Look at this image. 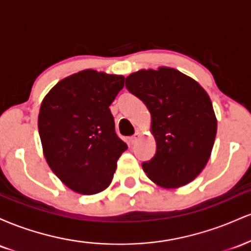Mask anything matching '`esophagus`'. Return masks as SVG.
<instances>
[{
  "label": "esophagus",
  "instance_id": "1",
  "mask_svg": "<svg viewBox=\"0 0 251 251\" xmlns=\"http://www.w3.org/2000/svg\"><path fill=\"white\" fill-rule=\"evenodd\" d=\"M139 137H140L139 133H135L134 135H132V137L129 138V143H131V144H135V143L138 142V139H139Z\"/></svg>",
  "mask_w": 251,
  "mask_h": 251
}]
</instances>
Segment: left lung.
I'll list each match as a JSON object with an SVG mask.
<instances>
[{
    "mask_svg": "<svg viewBox=\"0 0 251 251\" xmlns=\"http://www.w3.org/2000/svg\"><path fill=\"white\" fill-rule=\"evenodd\" d=\"M126 87L151 113L157 151L143 163L145 174L164 189L189 184L209 162L217 133L209 94L192 77L164 66L129 74Z\"/></svg>",
    "mask_w": 251,
    "mask_h": 251,
    "instance_id": "1",
    "label": "left lung"
}]
</instances>
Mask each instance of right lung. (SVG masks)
<instances>
[{"instance_id": "add662e5", "label": "right lung", "mask_w": 251, "mask_h": 251, "mask_svg": "<svg viewBox=\"0 0 251 251\" xmlns=\"http://www.w3.org/2000/svg\"><path fill=\"white\" fill-rule=\"evenodd\" d=\"M124 82L123 75L85 70L60 80L43 98L37 119L43 155L74 192L107 189L127 149L109 109Z\"/></svg>"}]
</instances>
